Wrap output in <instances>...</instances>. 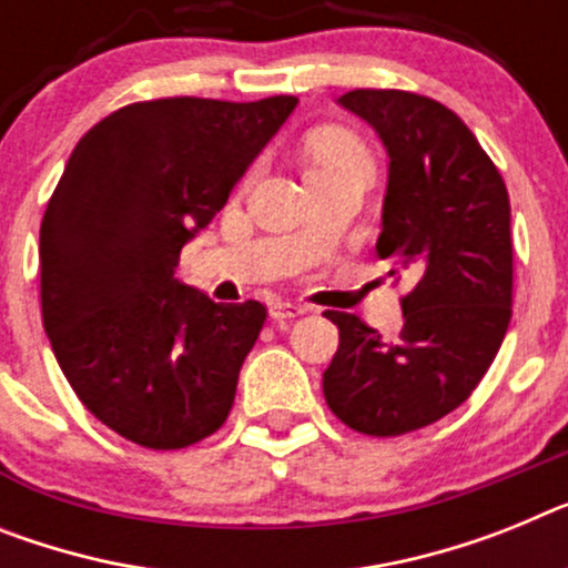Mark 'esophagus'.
I'll return each mask as SVG.
<instances>
[{"label": "esophagus", "instance_id": "34e87169", "mask_svg": "<svg viewBox=\"0 0 568 568\" xmlns=\"http://www.w3.org/2000/svg\"><path fill=\"white\" fill-rule=\"evenodd\" d=\"M304 313H307V307L295 302H273V307H270V316H273L275 322H287V318L304 316Z\"/></svg>", "mask_w": 568, "mask_h": 568}]
</instances>
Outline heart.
<instances>
[{
    "label": "heart",
    "instance_id": "heart-1",
    "mask_svg": "<svg viewBox=\"0 0 568 568\" xmlns=\"http://www.w3.org/2000/svg\"><path fill=\"white\" fill-rule=\"evenodd\" d=\"M307 158V174L333 172V169H365L371 172V158L362 140L353 138L342 129H324V132L310 134L304 145Z\"/></svg>",
    "mask_w": 568,
    "mask_h": 568
}]
</instances>
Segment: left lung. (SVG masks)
I'll use <instances>...</instances> for the list:
<instances>
[{"instance_id":"left-lung-1","label":"left lung","mask_w":568,"mask_h":568,"mask_svg":"<svg viewBox=\"0 0 568 568\" xmlns=\"http://www.w3.org/2000/svg\"><path fill=\"white\" fill-rule=\"evenodd\" d=\"M390 158L379 258L408 270L399 338L327 310L338 351L324 399L347 428L399 436L459 408L491 367L511 322L515 246L500 172L471 129L430 97L356 89L338 97Z\"/></svg>"}]
</instances>
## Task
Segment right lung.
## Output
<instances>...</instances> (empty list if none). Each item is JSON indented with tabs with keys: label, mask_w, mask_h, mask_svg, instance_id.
Wrapping results in <instances>:
<instances>
[{
	"label": "right lung",
	"mask_w": 568,
	"mask_h": 568,
	"mask_svg": "<svg viewBox=\"0 0 568 568\" xmlns=\"http://www.w3.org/2000/svg\"><path fill=\"white\" fill-rule=\"evenodd\" d=\"M295 105H123L77 143L48 201L40 302L53 356L82 405L143 448H186L230 416L266 307L215 304L174 266Z\"/></svg>",
	"instance_id": "right-lung-1"
}]
</instances>
